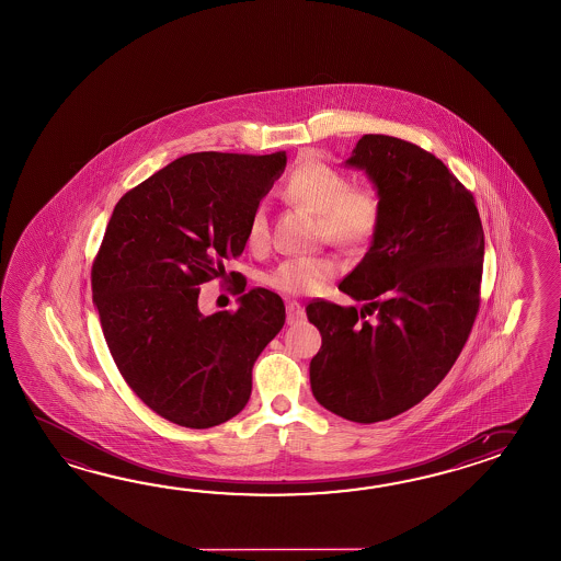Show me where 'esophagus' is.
I'll return each instance as SVG.
<instances>
[{
  "instance_id": "obj_1",
  "label": "esophagus",
  "mask_w": 561,
  "mask_h": 561,
  "mask_svg": "<svg viewBox=\"0 0 561 561\" xmlns=\"http://www.w3.org/2000/svg\"><path fill=\"white\" fill-rule=\"evenodd\" d=\"M287 324H298L299 320L306 316L304 308L299 306L298 301H287Z\"/></svg>"
}]
</instances>
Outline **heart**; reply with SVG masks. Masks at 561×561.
<instances>
[{"label":"heart","mask_w":561,"mask_h":561,"mask_svg":"<svg viewBox=\"0 0 561 561\" xmlns=\"http://www.w3.org/2000/svg\"><path fill=\"white\" fill-rule=\"evenodd\" d=\"M284 195L301 207L318 213L320 237L330 243L356 250L373 241L382 217L376 191L352 185L348 176L320 159L308 157L287 174ZM245 239L251 250H262L270 241L267 211L255 205L248 221ZM336 275V262L328 255L289 257L265 275V284L282 294H316Z\"/></svg>","instance_id":"obj_1"}]
</instances>
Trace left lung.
Returning <instances> with one entry per match:
<instances>
[{
    "instance_id": "8db88e82",
    "label": "left lung",
    "mask_w": 561,
    "mask_h": 561,
    "mask_svg": "<svg viewBox=\"0 0 561 561\" xmlns=\"http://www.w3.org/2000/svg\"><path fill=\"white\" fill-rule=\"evenodd\" d=\"M346 167L368 174L382 217L337 286L362 310L325 299L306 308L322 334L310 385L324 409L368 424L419 404L459 358L479 311L485 237L473 195L421 147L364 135Z\"/></svg>"
}]
</instances>
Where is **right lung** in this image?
I'll return each instance as SVG.
<instances>
[{"label": "right lung", "instance_id": "right-lung-1", "mask_svg": "<svg viewBox=\"0 0 561 561\" xmlns=\"http://www.w3.org/2000/svg\"><path fill=\"white\" fill-rule=\"evenodd\" d=\"M286 162L284 150L185 154L130 188L106 225L92 263L102 332L126 385L179 426L209 428L243 411L253 364L284 328L286 306L265 287L211 316L199 291L243 253L251 211Z\"/></svg>", "mask_w": 561, "mask_h": 561}]
</instances>
